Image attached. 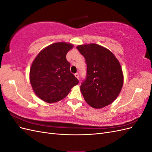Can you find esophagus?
Segmentation results:
<instances>
[{"mask_svg":"<svg viewBox=\"0 0 152 152\" xmlns=\"http://www.w3.org/2000/svg\"><path fill=\"white\" fill-rule=\"evenodd\" d=\"M75 76L78 79H79V73H76L75 74Z\"/></svg>","mask_w":152,"mask_h":152,"instance_id":"obj_1","label":"esophagus"}]
</instances>
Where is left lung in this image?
I'll return each mask as SVG.
<instances>
[{
	"instance_id": "8db88e82",
	"label": "left lung",
	"mask_w": 152,
	"mask_h": 152,
	"mask_svg": "<svg viewBox=\"0 0 152 152\" xmlns=\"http://www.w3.org/2000/svg\"><path fill=\"white\" fill-rule=\"evenodd\" d=\"M86 59L87 75L80 91L87 104L102 108L112 103L120 94L124 83L121 64L114 54L96 44L77 47Z\"/></svg>"
}]
</instances>
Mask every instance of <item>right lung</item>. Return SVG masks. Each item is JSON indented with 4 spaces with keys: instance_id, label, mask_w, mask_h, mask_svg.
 Wrapping results in <instances>:
<instances>
[{
    "instance_id": "right-lung-1",
    "label": "right lung",
    "mask_w": 152,
    "mask_h": 152,
    "mask_svg": "<svg viewBox=\"0 0 152 152\" xmlns=\"http://www.w3.org/2000/svg\"><path fill=\"white\" fill-rule=\"evenodd\" d=\"M73 45L57 42L48 45L36 56L30 70V81L35 94L49 103L65 98L79 80L70 72L66 58Z\"/></svg>"
}]
</instances>
